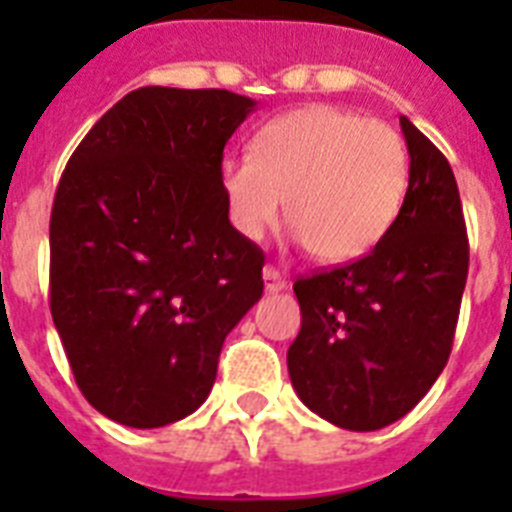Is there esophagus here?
<instances>
[{
    "label": "esophagus",
    "instance_id": "esophagus-1",
    "mask_svg": "<svg viewBox=\"0 0 512 512\" xmlns=\"http://www.w3.org/2000/svg\"><path fill=\"white\" fill-rule=\"evenodd\" d=\"M263 281H265V292H281V289H287V279H284L273 265H265Z\"/></svg>",
    "mask_w": 512,
    "mask_h": 512
}]
</instances>
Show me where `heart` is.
Instances as JSON below:
<instances>
[{"label":"heart","instance_id":"b5f03b06","mask_svg":"<svg viewBox=\"0 0 512 512\" xmlns=\"http://www.w3.org/2000/svg\"><path fill=\"white\" fill-rule=\"evenodd\" d=\"M220 175L244 239H260L284 209L297 241L321 263L340 265L369 255L398 220L409 151L390 124L305 106L265 124L252 154L225 156Z\"/></svg>","mask_w":512,"mask_h":512}]
</instances>
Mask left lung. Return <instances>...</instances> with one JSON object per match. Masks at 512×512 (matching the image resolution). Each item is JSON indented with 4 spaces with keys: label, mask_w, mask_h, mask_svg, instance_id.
Wrapping results in <instances>:
<instances>
[{
    "label": "left lung",
    "mask_w": 512,
    "mask_h": 512,
    "mask_svg": "<svg viewBox=\"0 0 512 512\" xmlns=\"http://www.w3.org/2000/svg\"><path fill=\"white\" fill-rule=\"evenodd\" d=\"M409 191L385 239L356 263L295 281L300 335L289 380L311 412L380 430L444 372L468 281V233L446 156L401 116Z\"/></svg>",
    "instance_id": "obj_1"
}]
</instances>
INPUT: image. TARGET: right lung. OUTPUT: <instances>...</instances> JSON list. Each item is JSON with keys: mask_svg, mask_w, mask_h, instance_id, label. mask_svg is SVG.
Masks as SVG:
<instances>
[{"mask_svg": "<svg viewBox=\"0 0 512 512\" xmlns=\"http://www.w3.org/2000/svg\"><path fill=\"white\" fill-rule=\"evenodd\" d=\"M228 90L140 87L60 177L50 311L108 420L162 428L207 401L223 342L263 295V249L228 220L223 148L255 111Z\"/></svg>", "mask_w": 512, "mask_h": 512, "instance_id": "obj_1", "label": "right lung"}]
</instances>
